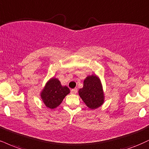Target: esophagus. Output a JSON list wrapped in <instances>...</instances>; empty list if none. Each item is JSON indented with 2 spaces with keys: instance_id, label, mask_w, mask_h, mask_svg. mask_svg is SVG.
Returning a JSON list of instances; mask_svg holds the SVG:
<instances>
[{
  "instance_id": "obj_1",
  "label": "esophagus",
  "mask_w": 149,
  "mask_h": 149,
  "mask_svg": "<svg viewBox=\"0 0 149 149\" xmlns=\"http://www.w3.org/2000/svg\"><path fill=\"white\" fill-rule=\"evenodd\" d=\"M77 92H78V90H77V89H76V88H75V89H71V94H76Z\"/></svg>"
}]
</instances>
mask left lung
Instances as JSON below:
<instances>
[{
    "mask_svg": "<svg viewBox=\"0 0 149 149\" xmlns=\"http://www.w3.org/2000/svg\"><path fill=\"white\" fill-rule=\"evenodd\" d=\"M83 85L78 93L86 105L91 109L101 106L104 102V94L99 78L94 75L88 76L84 80Z\"/></svg>",
    "mask_w": 149,
    "mask_h": 149,
    "instance_id": "1",
    "label": "left lung"
}]
</instances>
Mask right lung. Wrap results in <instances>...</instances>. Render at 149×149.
Wrapping results in <instances>:
<instances>
[{
	"mask_svg": "<svg viewBox=\"0 0 149 149\" xmlns=\"http://www.w3.org/2000/svg\"><path fill=\"white\" fill-rule=\"evenodd\" d=\"M69 92V89L67 86H62L60 80L53 78L46 83L41 93V96L46 107L54 109L60 105Z\"/></svg>",
	"mask_w": 149,
	"mask_h": 149,
	"instance_id": "1",
	"label": "right lung"
}]
</instances>
